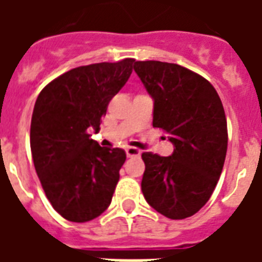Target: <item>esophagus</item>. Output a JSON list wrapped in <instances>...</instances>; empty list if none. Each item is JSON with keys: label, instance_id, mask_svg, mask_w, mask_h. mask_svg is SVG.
I'll use <instances>...</instances> for the list:
<instances>
[{"label": "esophagus", "instance_id": "obj_1", "mask_svg": "<svg viewBox=\"0 0 262 262\" xmlns=\"http://www.w3.org/2000/svg\"><path fill=\"white\" fill-rule=\"evenodd\" d=\"M125 151H126V156H127V157H139V156L142 154V151H140V150H137V148H135V147H127Z\"/></svg>", "mask_w": 262, "mask_h": 262}]
</instances>
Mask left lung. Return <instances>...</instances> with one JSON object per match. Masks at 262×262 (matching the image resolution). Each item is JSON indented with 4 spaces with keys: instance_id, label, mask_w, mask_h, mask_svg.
I'll return each mask as SVG.
<instances>
[{
    "instance_id": "1",
    "label": "left lung",
    "mask_w": 262,
    "mask_h": 262,
    "mask_svg": "<svg viewBox=\"0 0 262 262\" xmlns=\"http://www.w3.org/2000/svg\"><path fill=\"white\" fill-rule=\"evenodd\" d=\"M133 69L153 98V126L174 144L170 157L142 154L143 195L165 217L185 219L208 202L223 170L225 109L213 85L182 66L147 60Z\"/></svg>"
}]
</instances>
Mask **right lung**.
Returning <instances> with one entry per match:
<instances>
[{
    "label": "right lung",
    "instance_id": "add662e5",
    "mask_svg": "<svg viewBox=\"0 0 262 262\" xmlns=\"http://www.w3.org/2000/svg\"><path fill=\"white\" fill-rule=\"evenodd\" d=\"M135 59L81 66L43 88L31 122L35 170L54 210L84 223L111 205L126 160L122 148L101 147L97 133L109 101L125 85Z\"/></svg>",
    "mask_w": 262,
    "mask_h": 262
}]
</instances>
